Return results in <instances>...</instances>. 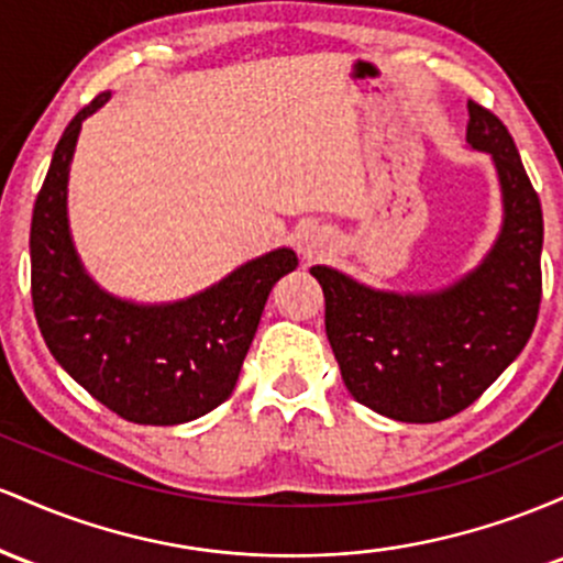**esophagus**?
Segmentation results:
<instances>
[{"mask_svg":"<svg viewBox=\"0 0 563 563\" xmlns=\"http://www.w3.org/2000/svg\"><path fill=\"white\" fill-rule=\"evenodd\" d=\"M298 250L302 257H319L327 250V239L319 229H302L298 233Z\"/></svg>","mask_w":563,"mask_h":563,"instance_id":"1","label":"esophagus"}]
</instances>
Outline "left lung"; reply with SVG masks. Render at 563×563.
Segmentation results:
<instances>
[{
  "mask_svg": "<svg viewBox=\"0 0 563 563\" xmlns=\"http://www.w3.org/2000/svg\"><path fill=\"white\" fill-rule=\"evenodd\" d=\"M471 148L492 154L503 231L476 271L422 295L364 287L327 265V338L345 388L401 422H439L471 407L532 338L542 298V207L500 119L468 100Z\"/></svg>",
  "mask_w": 563,
  "mask_h": 563,
  "instance_id": "1",
  "label": "left lung"
}]
</instances>
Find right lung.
I'll return each instance as SVG.
<instances>
[{
  "mask_svg": "<svg viewBox=\"0 0 563 563\" xmlns=\"http://www.w3.org/2000/svg\"><path fill=\"white\" fill-rule=\"evenodd\" d=\"M100 92L68 122L31 214V300L44 343L92 399L137 426H178L233 394L268 300L298 255L282 247L188 300L137 306L100 289L74 250L66 191L77 137Z\"/></svg>",
  "mask_w": 563,
  "mask_h": 563,
  "instance_id": "obj_1",
  "label": "right lung"
}]
</instances>
